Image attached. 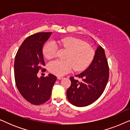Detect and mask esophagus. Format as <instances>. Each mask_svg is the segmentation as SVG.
<instances>
[{
    "mask_svg": "<svg viewBox=\"0 0 130 130\" xmlns=\"http://www.w3.org/2000/svg\"><path fill=\"white\" fill-rule=\"evenodd\" d=\"M57 79H58V80H61V79H63V77H61V76H58V77H57Z\"/></svg>",
    "mask_w": 130,
    "mask_h": 130,
    "instance_id": "1",
    "label": "esophagus"
}]
</instances>
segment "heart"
Listing matches in <instances>:
<instances>
[{
	"label": "heart",
	"instance_id": "b5f03b06",
	"mask_svg": "<svg viewBox=\"0 0 130 130\" xmlns=\"http://www.w3.org/2000/svg\"><path fill=\"white\" fill-rule=\"evenodd\" d=\"M61 47L68 50L66 60H56L50 62L48 69L57 76L68 73L74 67L75 70H82L91 63L94 57V51L86 42L73 37H67L58 41ZM57 46L53 41L47 42L43 48L44 56L48 59L56 56Z\"/></svg>",
	"mask_w": 130,
	"mask_h": 130
}]
</instances>
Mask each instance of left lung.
Instances as JSON below:
<instances>
[{
  "instance_id": "1",
  "label": "left lung",
  "mask_w": 130,
  "mask_h": 130,
  "mask_svg": "<svg viewBox=\"0 0 130 130\" xmlns=\"http://www.w3.org/2000/svg\"><path fill=\"white\" fill-rule=\"evenodd\" d=\"M81 82L70 77L71 85L67 90L69 102L78 107L86 106L95 102L106 88L109 79V67L103 48L98 46L94 58L88 68L76 75Z\"/></svg>"
}]
</instances>
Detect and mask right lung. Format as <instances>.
Instances as JSON below:
<instances>
[{"mask_svg":"<svg viewBox=\"0 0 130 130\" xmlns=\"http://www.w3.org/2000/svg\"><path fill=\"white\" fill-rule=\"evenodd\" d=\"M51 32H39L24 41L16 54L14 73L17 87L21 95L32 104L41 105L48 100L56 76L49 74L38 77L39 70L45 66L42 47Z\"/></svg>","mask_w":130,"mask_h":130,"instance_id":"1","label":"right lung"}]
</instances>
